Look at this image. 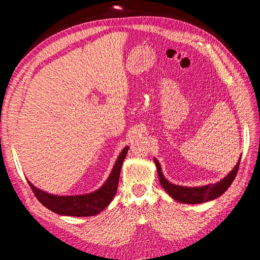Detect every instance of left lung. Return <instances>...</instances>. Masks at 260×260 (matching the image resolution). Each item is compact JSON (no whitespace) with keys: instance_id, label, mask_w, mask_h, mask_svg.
I'll use <instances>...</instances> for the list:
<instances>
[{"instance_id":"1","label":"left lung","mask_w":260,"mask_h":260,"mask_svg":"<svg viewBox=\"0 0 260 260\" xmlns=\"http://www.w3.org/2000/svg\"><path fill=\"white\" fill-rule=\"evenodd\" d=\"M154 161L156 165L157 172H158L159 182L164 187V190L166 191L172 199L183 204H201V203H205V202L218 199L219 196H221L228 188H229V186L233 182L235 176H237V172L239 170L240 161H241V157L239 161L237 162V165L234 166V168L230 171V174H228L223 179L218 181L217 183L207 184L203 186H194V187L177 185L169 182L162 174L159 161L156 158H154Z\"/></svg>"}]
</instances>
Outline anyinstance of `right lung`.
I'll return each instance as SVG.
<instances>
[{"label":"right lung","mask_w":260,"mask_h":260,"mask_svg":"<svg viewBox=\"0 0 260 260\" xmlns=\"http://www.w3.org/2000/svg\"><path fill=\"white\" fill-rule=\"evenodd\" d=\"M128 149L129 146H125L122 149L105 183L94 192L69 196L54 195L36 187L30 181H28V183L32 188L36 198L40 201L42 205L55 214L72 217L95 216L105 209L115 198L118 182H119L121 166L125 156H127Z\"/></svg>","instance_id":"1"}]
</instances>
